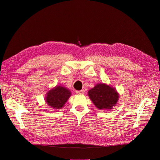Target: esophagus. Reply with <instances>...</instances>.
Instances as JSON below:
<instances>
[{
	"mask_svg": "<svg viewBox=\"0 0 160 160\" xmlns=\"http://www.w3.org/2000/svg\"><path fill=\"white\" fill-rule=\"evenodd\" d=\"M84 92H85V91L82 89L80 91H76V93H77V94H79V95H83V94H84Z\"/></svg>",
	"mask_w": 160,
	"mask_h": 160,
	"instance_id": "34e87169",
	"label": "esophagus"
}]
</instances>
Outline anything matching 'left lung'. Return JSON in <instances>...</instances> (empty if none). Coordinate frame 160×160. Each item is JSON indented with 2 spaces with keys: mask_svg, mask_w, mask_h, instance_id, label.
<instances>
[{
  "mask_svg": "<svg viewBox=\"0 0 160 160\" xmlns=\"http://www.w3.org/2000/svg\"><path fill=\"white\" fill-rule=\"evenodd\" d=\"M88 95L96 107L110 110L118 101L119 95L114 88L104 83H98L88 91Z\"/></svg>",
  "mask_w": 160,
  "mask_h": 160,
  "instance_id": "8db88e82",
  "label": "left lung"
}]
</instances>
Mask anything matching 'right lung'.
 <instances>
[{
    "mask_svg": "<svg viewBox=\"0 0 160 160\" xmlns=\"http://www.w3.org/2000/svg\"><path fill=\"white\" fill-rule=\"evenodd\" d=\"M71 95V91L69 89L64 87L56 86L47 93L46 102L52 108L60 109L64 106Z\"/></svg>",
    "mask_w": 160,
    "mask_h": 160,
    "instance_id": "1",
    "label": "right lung"
}]
</instances>
